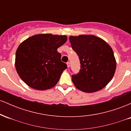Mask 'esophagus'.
<instances>
[{
	"mask_svg": "<svg viewBox=\"0 0 131 131\" xmlns=\"http://www.w3.org/2000/svg\"><path fill=\"white\" fill-rule=\"evenodd\" d=\"M67 64L68 68H69V67H70V62H67Z\"/></svg>",
	"mask_w": 131,
	"mask_h": 131,
	"instance_id": "esophagus-1",
	"label": "esophagus"
}]
</instances>
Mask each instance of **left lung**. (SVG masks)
<instances>
[{"mask_svg":"<svg viewBox=\"0 0 131 131\" xmlns=\"http://www.w3.org/2000/svg\"><path fill=\"white\" fill-rule=\"evenodd\" d=\"M69 39L81 64L79 73L71 76L76 88L88 93L101 90L112 80L116 70V63L111 47L93 35L70 36Z\"/></svg>","mask_w":131,"mask_h":131,"instance_id":"1","label":"left lung"}]
</instances>
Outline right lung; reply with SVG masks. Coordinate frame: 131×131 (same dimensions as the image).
Here are the masks:
<instances>
[{
  "label": "right lung",
  "mask_w": 131,
  "mask_h": 131,
  "mask_svg": "<svg viewBox=\"0 0 131 131\" xmlns=\"http://www.w3.org/2000/svg\"><path fill=\"white\" fill-rule=\"evenodd\" d=\"M67 40L66 36L37 34L29 37L18 47L16 71L27 85L37 90L55 86L67 64L61 61L57 49Z\"/></svg>",
  "instance_id": "obj_1"
}]
</instances>
